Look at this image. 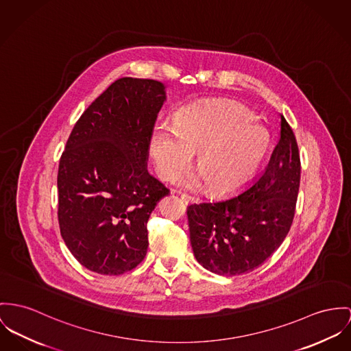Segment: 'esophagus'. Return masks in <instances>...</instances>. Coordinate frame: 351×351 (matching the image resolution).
<instances>
[{"mask_svg": "<svg viewBox=\"0 0 351 351\" xmlns=\"http://www.w3.org/2000/svg\"><path fill=\"white\" fill-rule=\"evenodd\" d=\"M179 195H180V197L184 200V203H191V202H193V196H191L189 193L179 192Z\"/></svg>", "mask_w": 351, "mask_h": 351, "instance_id": "esophagus-1", "label": "esophagus"}]
</instances>
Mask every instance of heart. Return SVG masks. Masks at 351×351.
<instances>
[{
  "mask_svg": "<svg viewBox=\"0 0 351 351\" xmlns=\"http://www.w3.org/2000/svg\"><path fill=\"white\" fill-rule=\"evenodd\" d=\"M269 148V135L254 116L227 101L192 104L178 113L175 124H158L149 137V152L158 175L173 180L197 152L200 173L189 172L182 183L202 184L217 195L242 189L259 168Z\"/></svg>",
  "mask_w": 351,
  "mask_h": 351,
  "instance_id": "obj_1",
  "label": "heart"
}]
</instances>
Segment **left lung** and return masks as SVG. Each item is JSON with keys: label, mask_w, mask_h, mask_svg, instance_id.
<instances>
[{"label": "left lung", "mask_w": 351, "mask_h": 351, "mask_svg": "<svg viewBox=\"0 0 351 351\" xmlns=\"http://www.w3.org/2000/svg\"><path fill=\"white\" fill-rule=\"evenodd\" d=\"M280 116L278 143L261 176L242 193L191 204V244L197 262L219 275L259 267L287 237L297 208L300 156L293 128Z\"/></svg>", "instance_id": "8db88e82"}]
</instances>
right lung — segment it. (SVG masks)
<instances>
[{
	"instance_id": "obj_1",
	"label": "right lung",
	"mask_w": 351,
	"mask_h": 351,
	"mask_svg": "<svg viewBox=\"0 0 351 351\" xmlns=\"http://www.w3.org/2000/svg\"><path fill=\"white\" fill-rule=\"evenodd\" d=\"M162 82L123 77L84 110L60 158L58 226L88 270L120 275L143 262L148 219L169 189L147 171Z\"/></svg>"
}]
</instances>
